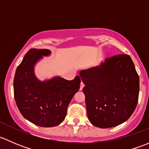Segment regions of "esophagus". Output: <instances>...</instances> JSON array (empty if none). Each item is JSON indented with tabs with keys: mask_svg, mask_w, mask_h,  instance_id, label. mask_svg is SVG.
<instances>
[{
	"mask_svg": "<svg viewBox=\"0 0 149 149\" xmlns=\"http://www.w3.org/2000/svg\"><path fill=\"white\" fill-rule=\"evenodd\" d=\"M84 86V84L81 82V84H80V90H82V89H83Z\"/></svg>",
	"mask_w": 149,
	"mask_h": 149,
	"instance_id": "34e87169",
	"label": "esophagus"
}]
</instances>
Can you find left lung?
<instances>
[{
    "label": "left lung",
    "mask_w": 149,
    "mask_h": 149,
    "mask_svg": "<svg viewBox=\"0 0 149 149\" xmlns=\"http://www.w3.org/2000/svg\"><path fill=\"white\" fill-rule=\"evenodd\" d=\"M79 75L85 85L87 116L93 125L115 127L131 116L139 100V76L128 55L107 58Z\"/></svg>",
    "instance_id": "left-lung-1"
}]
</instances>
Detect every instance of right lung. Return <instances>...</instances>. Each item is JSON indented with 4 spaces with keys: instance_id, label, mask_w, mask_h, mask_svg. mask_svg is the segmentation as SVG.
Listing matches in <instances>:
<instances>
[{
    "instance_id": "add662e5",
    "label": "right lung",
    "mask_w": 149,
    "mask_h": 149,
    "mask_svg": "<svg viewBox=\"0 0 149 149\" xmlns=\"http://www.w3.org/2000/svg\"><path fill=\"white\" fill-rule=\"evenodd\" d=\"M51 55L47 49H31L17 67L13 80L16 105L24 118L40 127H54L64 120L72 98L80 88L76 76L68 81L60 76L40 81L34 66L43 57Z\"/></svg>"
}]
</instances>
